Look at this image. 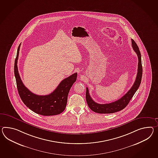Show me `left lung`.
I'll use <instances>...</instances> for the list:
<instances>
[{
    "label": "left lung",
    "instance_id": "8db88e82",
    "mask_svg": "<svg viewBox=\"0 0 158 158\" xmlns=\"http://www.w3.org/2000/svg\"><path fill=\"white\" fill-rule=\"evenodd\" d=\"M131 42L133 50L136 53L138 57V73L135 83H134L131 89L119 100L107 104H99L94 101L89 94V89L87 87L85 94L86 101L89 107L93 111L99 114H112L121 111L127 106L136 91L138 90L140 85L142 77L143 69L141 54L138 46L135 41L133 39H131Z\"/></svg>",
    "mask_w": 158,
    "mask_h": 158
}]
</instances>
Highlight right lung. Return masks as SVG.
I'll list each match as a JSON object with an SVG mask.
<instances>
[{"instance_id": "obj_1", "label": "right lung", "mask_w": 158, "mask_h": 158, "mask_svg": "<svg viewBox=\"0 0 158 158\" xmlns=\"http://www.w3.org/2000/svg\"><path fill=\"white\" fill-rule=\"evenodd\" d=\"M20 44L18 47L14 64V73L18 93L24 104L32 111L43 116L56 115L65 110L69 89L77 81V73L66 77L60 83L56 89L47 95H38L27 89L20 77L18 69V59Z\"/></svg>"}]
</instances>
